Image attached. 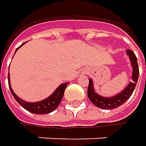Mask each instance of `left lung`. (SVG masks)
<instances>
[{
	"label": "left lung",
	"instance_id": "1",
	"mask_svg": "<svg viewBox=\"0 0 146 146\" xmlns=\"http://www.w3.org/2000/svg\"><path fill=\"white\" fill-rule=\"evenodd\" d=\"M126 54L129 56L130 63L132 66V81L129 83L125 88L121 92L117 93L116 96L111 97H104L98 94L94 88L93 81L92 79H89L88 88V96L90 100L96 105V107L102 109H113L122 105L131 96L134 91L136 84L137 83L138 76H139V68L137 64V57L133 50H126Z\"/></svg>",
	"mask_w": 146,
	"mask_h": 146
}]
</instances>
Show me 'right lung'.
I'll use <instances>...</instances> for the list:
<instances>
[{
    "label": "right lung",
    "mask_w": 146,
    "mask_h": 146,
    "mask_svg": "<svg viewBox=\"0 0 146 146\" xmlns=\"http://www.w3.org/2000/svg\"><path fill=\"white\" fill-rule=\"evenodd\" d=\"M25 43L21 44L19 47L17 48L16 51ZM16 51H15V53H16ZM8 80H9V87L10 89V92H11L13 96L17 100V102L21 104L25 110L32 112V113H35V114H46V113H50V112H53L54 110H55L61 102L62 99L63 95H64L65 89H66L67 84H69V83H64V84H62L61 85H59L57 89L50 96H48L47 98L44 99L41 101L27 102V101H25V100L19 98L16 94L13 92V91L11 88V84H10L9 73L8 75Z\"/></svg>",
    "instance_id": "1"
}]
</instances>
